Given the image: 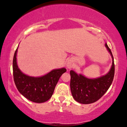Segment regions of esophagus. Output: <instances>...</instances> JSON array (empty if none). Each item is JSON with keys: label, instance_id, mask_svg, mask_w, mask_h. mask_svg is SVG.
<instances>
[{"label": "esophagus", "instance_id": "esophagus-1", "mask_svg": "<svg viewBox=\"0 0 127 127\" xmlns=\"http://www.w3.org/2000/svg\"><path fill=\"white\" fill-rule=\"evenodd\" d=\"M66 67L67 68H71L73 67V63L71 60H68L66 63Z\"/></svg>", "mask_w": 127, "mask_h": 127}]
</instances>
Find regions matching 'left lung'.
Segmentation results:
<instances>
[{
    "mask_svg": "<svg viewBox=\"0 0 127 127\" xmlns=\"http://www.w3.org/2000/svg\"><path fill=\"white\" fill-rule=\"evenodd\" d=\"M105 45L112 59V65L108 73L97 78L90 79L70 70L71 92L74 100L79 103L89 104L97 101L106 92L112 83L115 73L114 57L107 44L105 43Z\"/></svg>",
    "mask_w": 127,
    "mask_h": 127,
    "instance_id": "obj_1",
    "label": "left lung"
}]
</instances>
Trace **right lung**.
I'll list each match as a JSON object with an SVG mask.
<instances>
[{"instance_id":"right-lung-1","label":"right lung","mask_w":127,"mask_h":127,"mask_svg":"<svg viewBox=\"0 0 127 127\" xmlns=\"http://www.w3.org/2000/svg\"><path fill=\"white\" fill-rule=\"evenodd\" d=\"M18 48L13 60V74L14 82L20 94L31 101L43 103L53 95L54 89L61 76L67 71L64 67L51 70L45 75L33 77L24 74L17 64Z\"/></svg>"}]
</instances>
